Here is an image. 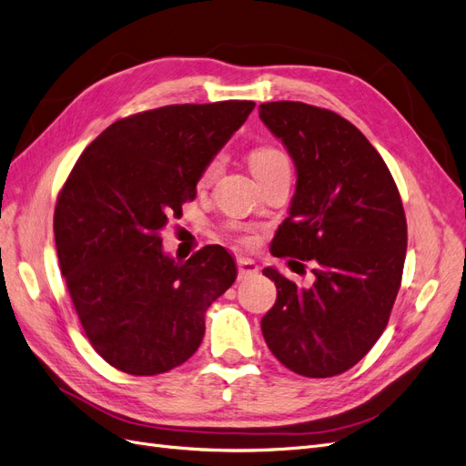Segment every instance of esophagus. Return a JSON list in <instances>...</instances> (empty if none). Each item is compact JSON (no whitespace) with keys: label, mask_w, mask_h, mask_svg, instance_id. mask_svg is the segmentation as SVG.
Masks as SVG:
<instances>
[{"label":"esophagus","mask_w":466,"mask_h":466,"mask_svg":"<svg viewBox=\"0 0 466 466\" xmlns=\"http://www.w3.org/2000/svg\"><path fill=\"white\" fill-rule=\"evenodd\" d=\"M237 270H238V278H248V276H255L258 272V266L255 260H250V258H238Z\"/></svg>","instance_id":"1"}]
</instances>
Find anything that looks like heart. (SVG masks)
<instances>
[{
    "label": "heart",
    "instance_id": "heart-1",
    "mask_svg": "<svg viewBox=\"0 0 466 466\" xmlns=\"http://www.w3.org/2000/svg\"><path fill=\"white\" fill-rule=\"evenodd\" d=\"M286 163H288L286 155L272 146H258V147L248 151V165H250V171L255 177L272 171V168H276L279 165H286ZM218 171H219V157H214L206 165L202 178L211 180L218 175Z\"/></svg>",
    "mask_w": 466,
    "mask_h": 466
}]
</instances>
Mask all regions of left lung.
Returning <instances> with one entry per match:
<instances>
[{"mask_svg":"<svg viewBox=\"0 0 466 466\" xmlns=\"http://www.w3.org/2000/svg\"><path fill=\"white\" fill-rule=\"evenodd\" d=\"M258 115L298 168L270 250L313 272L301 288L264 268L278 289L260 322L264 340L295 373L340 375L379 340L397 299L408 241L400 194L370 139L336 112L278 101L262 103Z\"/></svg>","mask_w":466,"mask_h":466,"instance_id":"obj_1","label":"left lung"}]
</instances>
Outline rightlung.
Here are the masks:
<instances>
[{
  "instance_id": "1",
  "label": "right lung",
  "mask_w": 466,
  "mask_h": 466,
  "mask_svg": "<svg viewBox=\"0 0 466 466\" xmlns=\"http://www.w3.org/2000/svg\"><path fill=\"white\" fill-rule=\"evenodd\" d=\"M252 108L168 105L116 120L64 182L54 209L60 270L91 346L112 368L159 375L198 350L208 307L237 278L235 260L208 245L175 262L161 229L196 198L206 165Z\"/></svg>"
}]
</instances>
